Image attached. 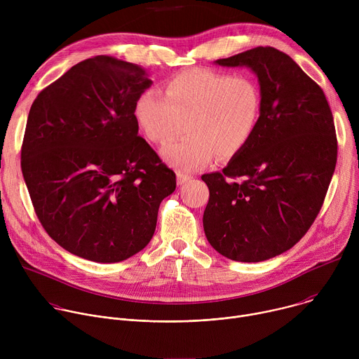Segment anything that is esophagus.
I'll return each instance as SVG.
<instances>
[{"label": "esophagus", "instance_id": "1", "mask_svg": "<svg viewBox=\"0 0 359 359\" xmlns=\"http://www.w3.org/2000/svg\"><path fill=\"white\" fill-rule=\"evenodd\" d=\"M191 177L190 176H187V175H183V173H177V184H183V183H186V182H189Z\"/></svg>", "mask_w": 359, "mask_h": 359}]
</instances>
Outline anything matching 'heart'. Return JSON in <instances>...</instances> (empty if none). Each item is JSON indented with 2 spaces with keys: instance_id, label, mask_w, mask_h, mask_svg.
<instances>
[{
  "instance_id": "1",
  "label": "heart",
  "mask_w": 359,
  "mask_h": 359,
  "mask_svg": "<svg viewBox=\"0 0 359 359\" xmlns=\"http://www.w3.org/2000/svg\"><path fill=\"white\" fill-rule=\"evenodd\" d=\"M263 97L250 75L209 69L182 72L166 82L165 95L146 89L135 102L133 115L143 135L166 143L184 128L187 136L162 147L161 156L177 172L206 168L216 153L231 159L257 130Z\"/></svg>"
}]
</instances>
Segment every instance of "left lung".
Returning <instances> with one entry per match:
<instances>
[{"label": "left lung", "instance_id": "1", "mask_svg": "<svg viewBox=\"0 0 359 359\" xmlns=\"http://www.w3.org/2000/svg\"><path fill=\"white\" fill-rule=\"evenodd\" d=\"M216 65L248 68L263 107L257 130L222 172L203 175V227L224 257L259 263L309 231L337 165L332 112L323 89L281 50L257 46Z\"/></svg>", "mask_w": 359, "mask_h": 359}]
</instances>
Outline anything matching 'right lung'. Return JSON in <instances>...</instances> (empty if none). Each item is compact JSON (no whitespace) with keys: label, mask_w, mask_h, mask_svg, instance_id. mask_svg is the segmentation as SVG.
<instances>
[{"label":"right lung","mask_w":359,"mask_h":359,"mask_svg":"<svg viewBox=\"0 0 359 359\" xmlns=\"http://www.w3.org/2000/svg\"><path fill=\"white\" fill-rule=\"evenodd\" d=\"M153 82L112 57L85 60L29 109L21 168L35 213L62 248L119 263L153 237L176 175L137 135L133 108Z\"/></svg>","instance_id":"obj_1"}]
</instances>
